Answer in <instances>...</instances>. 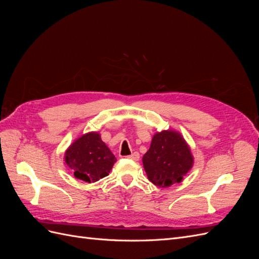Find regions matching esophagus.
<instances>
[{"label":"esophagus","instance_id":"obj_1","mask_svg":"<svg viewBox=\"0 0 259 259\" xmlns=\"http://www.w3.org/2000/svg\"><path fill=\"white\" fill-rule=\"evenodd\" d=\"M127 158L133 160V161H138L139 160V153L138 152H133L131 155L127 156Z\"/></svg>","mask_w":259,"mask_h":259}]
</instances>
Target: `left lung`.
<instances>
[{"label":"left lung","mask_w":259,"mask_h":259,"mask_svg":"<svg viewBox=\"0 0 259 259\" xmlns=\"http://www.w3.org/2000/svg\"><path fill=\"white\" fill-rule=\"evenodd\" d=\"M191 149L179 132H156L143 156L148 179L161 188L179 184L193 166Z\"/></svg>","instance_id":"8db88e82"}]
</instances>
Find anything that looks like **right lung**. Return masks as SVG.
I'll return each instance as SVG.
<instances>
[{
    "instance_id": "right-lung-1",
    "label": "right lung",
    "mask_w": 259,
    "mask_h": 259,
    "mask_svg": "<svg viewBox=\"0 0 259 259\" xmlns=\"http://www.w3.org/2000/svg\"><path fill=\"white\" fill-rule=\"evenodd\" d=\"M65 165L75 178L85 183H96L109 175L116 159L97 132L82 135L68 147Z\"/></svg>"
}]
</instances>
